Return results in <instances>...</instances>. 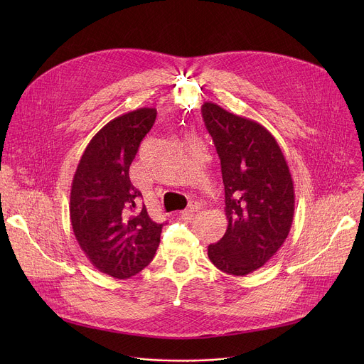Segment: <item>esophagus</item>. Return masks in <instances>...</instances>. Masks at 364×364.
Returning a JSON list of instances; mask_svg holds the SVG:
<instances>
[{
  "label": "esophagus",
  "instance_id": "obj_1",
  "mask_svg": "<svg viewBox=\"0 0 364 364\" xmlns=\"http://www.w3.org/2000/svg\"><path fill=\"white\" fill-rule=\"evenodd\" d=\"M200 209H201V203H198V201H191V203L188 204L187 209L181 212V218H183V219H191Z\"/></svg>",
  "mask_w": 364,
  "mask_h": 364
}]
</instances>
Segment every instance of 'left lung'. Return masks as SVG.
Wrapping results in <instances>:
<instances>
[{
  "mask_svg": "<svg viewBox=\"0 0 364 364\" xmlns=\"http://www.w3.org/2000/svg\"><path fill=\"white\" fill-rule=\"evenodd\" d=\"M204 125L220 159L228 229L209 245L213 265L245 277L264 267L284 245L294 219V183L274 135L261 124L205 102Z\"/></svg>",
  "mask_w": 364,
  "mask_h": 364,
  "instance_id": "8db88e82",
  "label": "left lung"
}]
</instances>
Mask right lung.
<instances>
[{
    "instance_id": "right-lung-1",
    "label": "right lung",
    "mask_w": 364,
    "mask_h": 364,
    "mask_svg": "<svg viewBox=\"0 0 364 364\" xmlns=\"http://www.w3.org/2000/svg\"><path fill=\"white\" fill-rule=\"evenodd\" d=\"M157 109L139 108L103 127L87 144L70 190V220L92 265L117 279L142 271L160 245L163 223L139 205L141 191L129 180L139 144Z\"/></svg>"
}]
</instances>
